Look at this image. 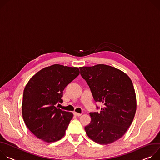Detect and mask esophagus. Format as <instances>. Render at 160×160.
Listing matches in <instances>:
<instances>
[{
    "mask_svg": "<svg viewBox=\"0 0 160 160\" xmlns=\"http://www.w3.org/2000/svg\"><path fill=\"white\" fill-rule=\"evenodd\" d=\"M74 114L75 116H80L82 115L81 113H78V112H74Z\"/></svg>",
    "mask_w": 160,
    "mask_h": 160,
    "instance_id": "1",
    "label": "esophagus"
}]
</instances>
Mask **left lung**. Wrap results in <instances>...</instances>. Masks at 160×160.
<instances>
[{"mask_svg":"<svg viewBox=\"0 0 160 160\" xmlns=\"http://www.w3.org/2000/svg\"><path fill=\"white\" fill-rule=\"evenodd\" d=\"M94 100L103 103L100 112H90L86 135L100 144H109L126 133L133 120L137 99L129 76L115 67L98 64L79 68Z\"/></svg>","mask_w":160,"mask_h":160,"instance_id":"1","label":"left lung"}]
</instances>
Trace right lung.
Masks as SVG:
<instances>
[{
	"label": "right lung",
	"instance_id": "1",
	"mask_svg": "<svg viewBox=\"0 0 160 160\" xmlns=\"http://www.w3.org/2000/svg\"><path fill=\"white\" fill-rule=\"evenodd\" d=\"M79 74L78 67L54 64L33 76L23 91L22 116L29 130L46 142L60 140L73 118L55 105L62 103L65 88Z\"/></svg>",
	"mask_w": 160,
	"mask_h": 160
}]
</instances>
